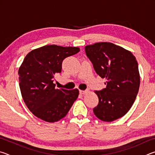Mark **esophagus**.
Wrapping results in <instances>:
<instances>
[{
	"label": "esophagus",
	"mask_w": 155,
	"mask_h": 155,
	"mask_svg": "<svg viewBox=\"0 0 155 155\" xmlns=\"http://www.w3.org/2000/svg\"><path fill=\"white\" fill-rule=\"evenodd\" d=\"M88 92H89L88 90H85V91L80 90V91H79V93H80L81 94H82V95H84V94H86L88 93Z\"/></svg>",
	"instance_id": "34e87169"
}]
</instances>
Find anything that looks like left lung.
Returning a JSON list of instances; mask_svg holds the SVG:
<instances>
[{
    "instance_id": "obj_1",
    "label": "left lung",
    "mask_w": 155,
    "mask_h": 155,
    "mask_svg": "<svg viewBox=\"0 0 155 155\" xmlns=\"http://www.w3.org/2000/svg\"><path fill=\"white\" fill-rule=\"evenodd\" d=\"M85 50L97 74L107 81L105 88L95 91L99 102L93 111L102 121H114L129 111L137 95V60L130 51L110 42L86 46Z\"/></svg>"
}]
</instances>
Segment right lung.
Listing matches in <instances>:
<instances>
[{
  "label": "right lung",
  "instance_id": "1",
  "mask_svg": "<svg viewBox=\"0 0 155 155\" xmlns=\"http://www.w3.org/2000/svg\"><path fill=\"white\" fill-rule=\"evenodd\" d=\"M80 51L78 47L46 45L27 54L18 70L21 94L26 105L38 118L47 122L64 117L77 99V89H57L53 83L61 72L64 59Z\"/></svg>",
  "mask_w": 155,
  "mask_h": 155
}]
</instances>
